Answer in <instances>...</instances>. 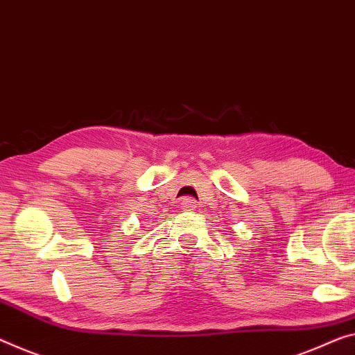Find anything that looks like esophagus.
Returning <instances> with one entry per match:
<instances>
[{
	"label": "esophagus",
	"mask_w": 355,
	"mask_h": 355,
	"mask_svg": "<svg viewBox=\"0 0 355 355\" xmlns=\"http://www.w3.org/2000/svg\"><path fill=\"white\" fill-rule=\"evenodd\" d=\"M196 206V203H195V200L193 198H182L181 200V209H184V211H193V208Z\"/></svg>",
	"instance_id": "1"
}]
</instances>
